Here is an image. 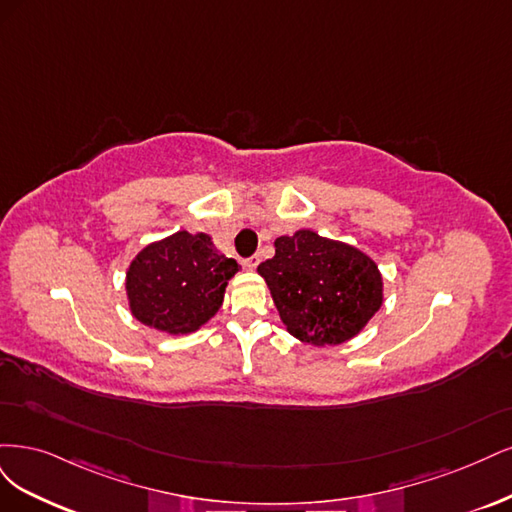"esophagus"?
<instances>
[{"instance_id": "1", "label": "esophagus", "mask_w": 512, "mask_h": 512, "mask_svg": "<svg viewBox=\"0 0 512 512\" xmlns=\"http://www.w3.org/2000/svg\"><path fill=\"white\" fill-rule=\"evenodd\" d=\"M257 263H259V255H253V257H249V259H244L242 261V266L249 270V272H253L255 268H257Z\"/></svg>"}]
</instances>
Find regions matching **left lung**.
Listing matches in <instances>:
<instances>
[{
  "mask_svg": "<svg viewBox=\"0 0 512 512\" xmlns=\"http://www.w3.org/2000/svg\"><path fill=\"white\" fill-rule=\"evenodd\" d=\"M274 257L259 263L287 332L325 346L355 338L383 306V276L351 244L310 229L274 240Z\"/></svg>",
  "mask_w": 512,
  "mask_h": 512,
  "instance_id": "1",
  "label": "left lung"
}]
</instances>
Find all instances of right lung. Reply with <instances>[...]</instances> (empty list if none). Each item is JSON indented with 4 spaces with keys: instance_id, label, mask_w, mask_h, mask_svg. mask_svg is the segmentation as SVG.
<instances>
[{
    "instance_id": "add662e5",
    "label": "right lung",
    "mask_w": 512,
    "mask_h": 512,
    "mask_svg": "<svg viewBox=\"0 0 512 512\" xmlns=\"http://www.w3.org/2000/svg\"><path fill=\"white\" fill-rule=\"evenodd\" d=\"M238 268L236 259L214 249L208 234L183 229L148 244L127 268L131 315L159 332L191 334L217 315Z\"/></svg>"
}]
</instances>
